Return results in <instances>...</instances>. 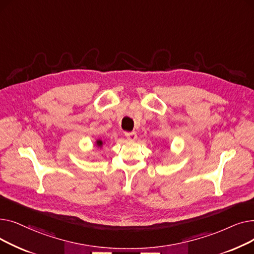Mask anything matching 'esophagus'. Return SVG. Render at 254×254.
<instances>
[{"label":"esophagus","instance_id":"1","mask_svg":"<svg viewBox=\"0 0 254 254\" xmlns=\"http://www.w3.org/2000/svg\"><path fill=\"white\" fill-rule=\"evenodd\" d=\"M125 136L128 141H135L137 139V132L136 131H126Z\"/></svg>","mask_w":254,"mask_h":254}]
</instances>
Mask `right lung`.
<instances>
[{
  "mask_svg": "<svg viewBox=\"0 0 254 254\" xmlns=\"http://www.w3.org/2000/svg\"><path fill=\"white\" fill-rule=\"evenodd\" d=\"M97 145L99 146V147H102V145H103V142H102L101 140H98V141H97Z\"/></svg>",
  "mask_w": 254,
  "mask_h": 254,
  "instance_id": "add662e5",
  "label": "right lung"
}]
</instances>
